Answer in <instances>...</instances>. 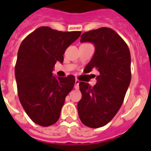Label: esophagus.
Listing matches in <instances>:
<instances>
[{"mask_svg":"<svg viewBox=\"0 0 151 151\" xmlns=\"http://www.w3.org/2000/svg\"><path fill=\"white\" fill-rule=\"evenodd\" d=\"M79 83H80V81L76 79L75 85H74V88H75V89H77V90L79 89Z\"/></svg>","mask_w":151,"mask_h":151,"instance_id":"esophagus-1","label":"esophagus"}]
</instances>
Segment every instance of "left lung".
Returning <instances> with one entry per match:
<instances>
[{
  "label": "left lung",
  "instance_id": "1",
  "mask_svg": "<svg viewBox=\"0 0 151 151\" xmlns=\"http://www.w3.org/2000/svg\"><path fill=\"white\" fill-rule=\"evenodd\" d=\"M81 42H91L95 53L84 71L99 72L96 84L80 82L82 97L78 103V115L89 128H100L113 119L122 106L131 81V55L129 47L110 28L101 27L85 32Z\"/></svg>",
  "mask_w": 151,
  "mask_h": 151
}]
</instances>
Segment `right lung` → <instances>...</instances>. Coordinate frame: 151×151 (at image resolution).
<instances>
[{"label": "right lung", "mask_w": 151, "mask_h": 151, "mask_svg": "<svg viewBox=\"0 0 151 151\" xmlns=\"http://www.w3.org/2000/svg\"><path fill=\"white\" fill-rule=\"evenodd\" d=\"M81 34L41 27L20 45L15 68L18 95L27 115L37 124L50 126L59 120L75 78L73 75L57 78L52 71L56 62H63L66 49Z\"/></svg>", "instance_id": "add662e5"}]
</instances>
